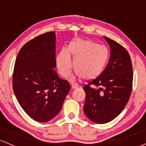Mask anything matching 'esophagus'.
Listing matches in <instances>:
<instances>
[{"label":"esophagus","mask_w":146,"mask_h":146,"mask_svg":"<svg viewBox=\"0 0 146 146\" xmlns=\"http://www.w3.org/2000/svg\"><path fill=\"white\" fill-rule=\"evenodd\" d=\"M78 86H79V85L77 83H73L71 85V87L73 89H75V88H78Z\"/></svg>","instance_id":"1"}]
</instances>
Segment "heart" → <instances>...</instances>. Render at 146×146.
<instances>
[{
	"mask_svg": "<svg viewBox=\"0 0 146 146\" xmlns=\"http://www.w3.org/2000/svg\"><path fill=\"white\" fill-rule=\"evenodd\" d=\"M74 58V69L78 77L92 80L99 76L104 70L108 61L109 53L107 48L90 40H76L73 41L68 49H62L56 58L58 69L62 76L71 74Z\"/></svg>",
	"mask_w": 146,
	"mask_h": 146,
	"instance_id": "obj_1",
	"label": "heart"
}]
</instances>
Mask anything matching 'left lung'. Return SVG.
I'll list each match as a JSON object with an SVG mask.
<instances>
[{"label": "left lung", "instance_id": "8db88e82", "mask_svg": "<svg viewBox=\"0 0 146 146\" xmlns=\"http://www.w3.org/2000/svg\"><path fill=\"white\" fill-rule=\"evenodd\" d=\"M104 38L110 48L108 65L100 76L83 87L84 112L97 123L110 122L121 113L130 99L133 80L128 52L117 42Z\"/></svg>", "mask_w": 146, "mask_h": 146}]
</instances>
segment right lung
I'll list each match as a JSON object with an SVG mask.
<instances>
[{"mask_svg": "<svg viewBox=\"0 0 146 146\" xmlns=\"http://www.w3.org/2000/svg\"><path fill=\"white\" fill-rule=\"evenodd\" d=\"M56 33H43L27 42L20 50L13 73V90L24 111L38 122L58 115L71 89L54 68Z\"/></svg>", "mask_w": 146, "mask_h": 146, "instance_id": "add662e5", "label": "right lung"}]
</instances>
